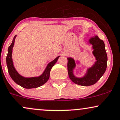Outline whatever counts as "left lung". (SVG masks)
Wrapping results in <instances>:
<instances>
[{
  "label": "left lung",
  "instance_id": "8db88e82",
  "mask_svg": "<svg viewBox=\"0 0 120 120\" xmlns=\"http://www.w3.org/2000/svg\"><path fill=\"white\" fill-rule=\"evenodd\" d=\"M89 42L93 45L94 49L93 53L97 61L92 68L88 70L87 74L84 77L79 79L74 76L72 70L75 66V61L72 58H68V70L70 79L75 83L82 86H92L96 83L105 73L107 67L108 57L103 40L95 36L89 39Z\"/></svg>",
  "mask_w": 120,
  "mask_h": 120
}]
</instances>
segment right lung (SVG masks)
Returning <instances> with one entry per match:
<instances>
[{
    "mask_svg": "<svg viewBox=\"0 0 120 120\" xmlns=\"http://www.w3.org/2000/svg\"><path fill=\"white\" fill-rule=\"evenodd\" d=\"M16 36L14 37L12 40V43L8 48V55L6 56V64L8 66V70L9 75L11 78L12 79L14 82L16 83L17 84L21 86L22 87L27 89L34 88L39 87L47 82L49 79L50 76V70L52 68V66L56 63L57 60H58L60 56H57L56 58L54 59L53 61L50 62L48 65L45 71L44 72L42 75L38 77H32V78H25L23 77L20 76L17 71H16L15 68H14L13 63L12 60V48L14 47L15 39Z\"/></svg>",
    "mask_w": 120,
    "mask_h": 120,
    "instance_id": "1",
    "label": "right lung"
}]
</instances>
